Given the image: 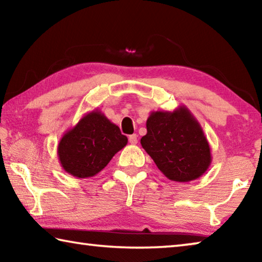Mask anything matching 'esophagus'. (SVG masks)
Segmentation results:
<instances>
[{
    "label": "esophagus",
    "instance_id": "34e87169",
    "mask_svg": "<svg viewBox=\"0 0 262 262\" xmlns=\"http://www.w3.org/2000/svg\"><path fill=\"white\" fill-rule=\"evenodd\" d=\"M129 143L130 144H136L137 143V135L133 134L129 136Z\"/></svg>",
    "mask_w": 262,
    "mask_h": 262
}]
</instances>
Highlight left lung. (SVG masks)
<instances>
[{
    "mask_svg": "<svg viewBox=\"0 0 262 262\" xmlns=\"http://www.w3.org/2000/svg\"><path fill=\"white\" fill-rule=\"evenodd\" d=\"M141 144L162 173L177 183L200 178L211 164L202 127L184 105L172 112L152 111Z\"/></svg>",
    "mask_w": 262,
    "mask_h": 262,
    "instance_id": "8db88e82",
    "label": "left lung"
}]
</instances>
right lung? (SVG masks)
I'll use <instances>...</instances> for the list:
<instances>
[{
	"label": "right lung",
	"mask_w": 262,
	"mask_h": 262,
	"mask_svg": "<svg viewBox=\"0 0 262 262\" xmlns=\"http://www.w3.org/2000/svg\"><path fill=\"white\" fill-rule=\"evenodd\" d=\"M127 142L120 128L100 111L94 110L64 133L57 145V156L67 173L90 178L99 173Z\"/></svg>",
	"instance_id": "add662e5"
}]
</instances>
